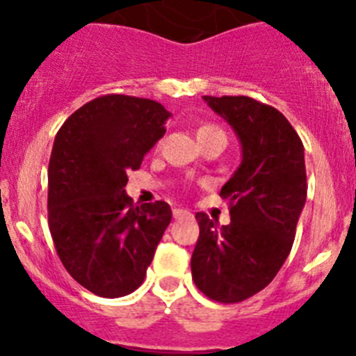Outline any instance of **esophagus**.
Wrapping results in <instances>:
<instances>
[{
  "label": "esophagus",
  "instance_id": "34e87169",
  "mask_svg": "<svg viewBox=\"0 0 356 356\" xmlns=\"http://www.w3.org/2000/svg\"><path fill=\"white\" fill-rule=\"evenodd\" d=\"M172 216H175V219H181V217H191L193 213L185 209H175L172 210Z\"/></svg>",
  "mask_w": 356,
  "mask_h": 356
}]
</instances>
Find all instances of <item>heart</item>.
Listing matches in <instances>:
<instances>
[{
  "label": "heart",
  "instance_id": "heart-1",
  "mask_svg": "<svg viewBox=\"0 0 356 356\" xmlns=\"http://www.w3.org/2000/svg\"><path fill=\"white\" fill-rule=\"evenodd\" d=\"M212 131H221V130H219V128H216V127H201L200 130H197V135L212 134Z\"/></svg>",
  "mask_w": 356,
  "mask_h": 356
}]
</instances>
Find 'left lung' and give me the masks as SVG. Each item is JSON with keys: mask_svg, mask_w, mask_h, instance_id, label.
I'll use <instances>...</instances> for the list:
<instances>
[{"mask_svg": "<svg viewBox=\"0 0 356 356\" xmlns=\"http://www.w3.org/2000/svg\"><path fill=\"white\" fill-rule=\"evenodd\" d=\"M234 128L242 160L222 185L229 225L197 212L191 269L196 287L219 303H238L271 284L291 253L307 201L305 147L282 112L248 96H203Z\"/></svg>", "mask_w": 356, "mask_h": 356, "instance_id": "obj_1", "label": "left lung"}]
</instances>
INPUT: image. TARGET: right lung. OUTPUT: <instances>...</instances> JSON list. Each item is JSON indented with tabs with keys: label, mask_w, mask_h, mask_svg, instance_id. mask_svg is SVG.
Masks as SVG:
<instances>
[{
	"label": "right lung",
	"mask_w": 356,
	"mask_h": 356,
	"mask_svg": "<svg viewBox=\"0 0 356 356\" xmlns=\"http://www.w3.org/2000/svg\"><path fill=\"white\" fill-rule=\"evenodd\" d=\"M169 115L153 99L108 94L85 103L56 134L49 232L69 275L92 294L121 298L139 289L171 222L165 201L135 207L124 191Z\"/></svg>",
	"instance_id": "1"
}]
</instances>
